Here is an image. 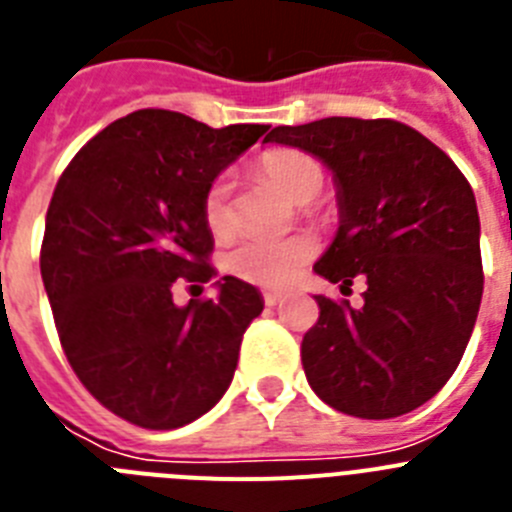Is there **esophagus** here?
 I'll return each instance as SVG.
<instances>
[{
  "instance_id": "esophagus-1",
  "label": "esophagus",
  "mask_w": 512,
  "mask_h": 512,
  "mask_svg": "<svg viewBox=\"0 0 512 512\" xmlns=\"http://www.w3.org/2000/svg\"><path fill=\"white\" fill-rule=\"evenodd\" d=\"M282 300H284L282 292H264V305H266V307L279 305V302H282Z\"/></svg>"
}]
</instances>
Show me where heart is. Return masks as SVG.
<instances>
[{
    "mask_svg": "<svg viewBox=\"0 0 512 512\" xmlns=\"http://www.w3.org/2000/svg\"><path fill=\"white\" fill-rule=\"evenodd\" d=\"M259 171L269 176L289 200L310 202L318 197L325 182V171L315 156L300 148H269L259 156ZM202 217L215 238H228L235 230L233 189L228 176H217L202 194ZM315 251V243L305 235H292L284 241L251 238L228 256V269L243 282L259 287H284L295 277Z\"/></svg>",
    "mask_w": 512,
    "mask_h": 512,
    "instance_id": "obj_1",
    "label": "heart"
}]
</instances>
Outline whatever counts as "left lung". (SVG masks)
I'll list each match as a JSON object with an SVG mask.
<instances>
[{"label": "left lung", "instance_id": "8db88e82", "mask_svg": "<svg viewBox=\"0 0 512 512\" xmlns=\"http://www.w3.org/2000/svg\"><path fill=\"white\" fill-rule=\"evenodd\" d=\"M333 171L341 228L315 271L341 292L366 279L364 305L318 295L302 366L330 408L397 418L456 372L482 300L479 215L467 176L405 122L325 117L266 135Z\"/></svg>", "mask_w": 512, "mask_h": 512}]
</instances>
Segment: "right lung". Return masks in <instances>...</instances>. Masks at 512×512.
Instances as JSON below:
<instances>
[{"mask_svg":"<svg viewBox=\"0 0 512 512\" xmlns=\"http://www.w3.org/2000/svg\"><path fill=\"white\" fill-rule=\"evenodd\" d=\"M269 125L210 128L138 110L94 135L63 169L45 215L40 274L79 382L128 423L169 431L215 405L264 302L223 277L215 300L174 302L210 282L202 194Z\"/></svg>","mask_w":512,"mask_h":512,"instance_id":"obj_1","label":"right lung"}]
</instances>
